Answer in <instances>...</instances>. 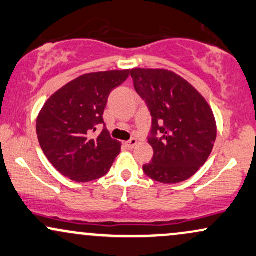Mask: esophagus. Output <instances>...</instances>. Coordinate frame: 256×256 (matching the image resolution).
Masks as SVG:
<instances>
[{"instance_id": "1", "label": "esophagus", "mask_w": 256, "mask_h": 256, "mask_svg": "<svg viewBox=\"0 0 256 256\" xmlns=\"http://www.w3.org/2000/svg\"><path fill=\"white\" fill-rule=\"evenodd\" d=\"M137 143H138L137 138H131L130 140L126 142V146H128V148H134V146H137Z\"/></svg>"}]
</instances>
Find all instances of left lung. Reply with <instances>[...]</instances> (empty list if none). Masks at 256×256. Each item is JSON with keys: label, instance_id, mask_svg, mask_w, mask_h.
<instances>
[{"label": "left lung", "instance_id": "obj_1", "mask_svg": "<svg viewBox=\"0 0 256 256\" xmlns=\"http://www.w3.org/2000/svg\"><path fill=\"white\" fill-rule=\"evenodd\" d=\"M134 89L152 118L148 138L154 149L143 170L162 184L182 182L208 161L217 137L216 120L202 95L164 69H132Z\"/></svg>", "mask_w": 256, "mask_h": 256}]
</instances>
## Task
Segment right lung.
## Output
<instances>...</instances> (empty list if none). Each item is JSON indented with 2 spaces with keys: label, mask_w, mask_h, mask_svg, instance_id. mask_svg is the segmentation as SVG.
<instances>
[{
  "label": "right lung",
  "mask_w": 256,
  "mask_h": 256,
  "mask_svg": "<svg viewBox=\"0 0 256 256\" xmlns=\"http://www.w3.org/2000/svg\"><path fill=\"white\" fill-rule=\"evenodd\" d=\"M130 74V70L86 74L62 87L42 106L36 119L38 140L62 175L87 182L108 173L122 144L110 137L104 110L110 92ZM100 124L105 126L103 132L93 136Z\"/></svg>",
  "instance_id": "obj_1"
}]
</instances>
